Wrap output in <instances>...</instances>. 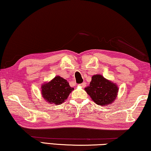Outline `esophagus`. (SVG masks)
<instances>
[{"instance_id": "34e87169", "label": "esophagus", "mask_w": 151, "mask_h": 151, "mask_svg": "<svg viewBox=\"0 0 151 151\" xmlns=\"http://www.w3.org/2000/svg\"><path fill=\"white\" fill-rule=\"evenodd\" d=\"M80 86H82V88H84V87L86 86V82H82V84H80Z\"/></svg>"}]
</instances>
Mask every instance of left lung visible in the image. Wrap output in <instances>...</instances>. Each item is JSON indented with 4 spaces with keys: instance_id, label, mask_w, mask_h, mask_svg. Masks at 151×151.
<instances>
[{
    "instance_id": "8db88e82",
    "label": "left lung",
    "mask_w": 151,
    "mask_h": 151,
    "mask_svg": "<svg viewBox=\"0 0 151 151\" xmlns=\"http://www.w3.org/2000/svg\"><path fill=\"white\" fill-rule=\"evenodd\" d=\"M85 91L96 104L107 106L112 104L117 97V85L101 75H94Z\"/></svg>"
}]
</instances>
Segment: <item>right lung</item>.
<instances>
[{"instance_id": "obj_1", "label": "right lung", "mask_w": 151, "mask_h": 151, "mask_svg": "<svg viewBox=\"0 0 151 151\" xmlns=\"http://www.w3.org/2000/svg\"><path fill=\"white\" fill-rule=\"evenodd\" d=\"M73 90L69 82L60 76H56L50 82L41 86V95L43 99L52 104L59 105L66 100Z\"/></svg>"}]
</instances>
